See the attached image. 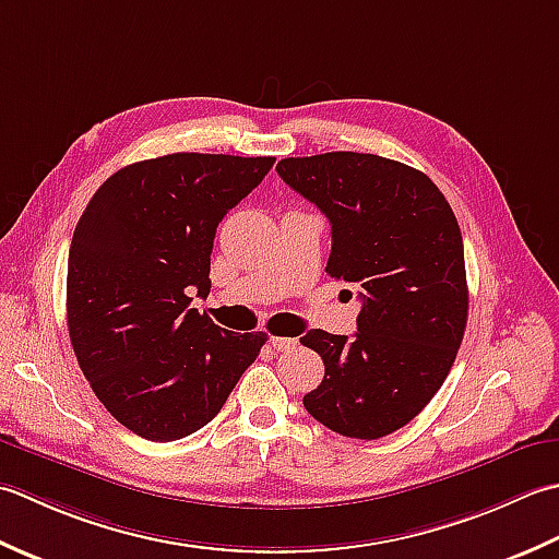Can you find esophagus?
<instances>
[{
    "instance_id": "obj_1",
    "label": "esophagus",
    "mask_w": 559,
    "mask_h": 559,
    "mask_svg": "<svg viewBox=\"0 0 559 559\" xmlns=\"http://www.w3.org/2000/svg\"><path fill=\"white\" fill-rule=\"evenodd\" d=\"M270 347L272 349H277V352H289V349H294L296 347V340L294 337H280V335H272L270 340Z\"/></svg>"
}]
</instances>
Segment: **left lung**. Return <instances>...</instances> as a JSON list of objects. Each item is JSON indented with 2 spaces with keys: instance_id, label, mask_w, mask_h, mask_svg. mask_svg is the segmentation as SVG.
<instances>
[{
  "instance_id": "1",
  "label": "left lung",
  "mask_w": 559,
  "mask_h": 559,
  "mask_svg": "<svg viewBox=\"0 0 559 559\" xmlns=\"http://www.w3.org/2000/svg\"><path fill=\"white\" fill-rule=\"evenodd\" d=\"M284 183L330 222V277L361 287L355 337L309 330L325 364L304 407L352 439H381L423 413L468 321L463 236L441 190L393 158L328 152L282 158Z\"/></svg>"
}]
</instances>
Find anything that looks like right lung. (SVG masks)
Returning a JSON list of instances; mask_svg holds the SVG:
<instances>
[{"mask_svg": "<svg viewBox=\"0 0 559 559\" xmlns=\"http://www.w3.org/2000/svg\"><path fill=\"white\" fill-rule=\"evenodd\" d=\"M275 156L180 152L120 168L79 219L67 325L79 367L122 427L176 441L216 417L265 333H231L190 309L210 294L216 226Z\"/></svg>", "mask_w": 559, "mask_h": 559, "instance_id": "add662e5", "label": "right lung"}]
</instances>
